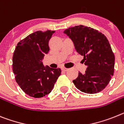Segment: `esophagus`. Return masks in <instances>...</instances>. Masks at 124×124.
I'll use <instances>...</instances> for the list:
<instances>
[{
    "mask_svg": "<svg viewBox=\"0 0 124 124\" xmlns=\"http://www.w3.org/2000/svg\"><path fill=\"white\" fill-rule=\"evenodd\" d=\"M62 70L64 71H66L68 70V68H66L63 67V68H62Z\"/></svg>",
    "mask_w": 124,
    "mask_h": 124,
    "instance_id": "esophagus-1",
    "label": "esophagus"
}]
</instances>
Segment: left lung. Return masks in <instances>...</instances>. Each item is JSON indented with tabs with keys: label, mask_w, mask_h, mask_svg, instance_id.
Masks as SVG:
<instances>
[{
	"label": "left lung",
	"mask_w": 124,
	"mask_h": 124,
	"mask_svg": "<svg viewBox=\"0 0 124 124\" xmlns=\"http://www.w3.org/2000/svg\"><path fill=\"white\" fill-rule=\"evenodd\" d=\"M64 33L70 37L87 66L84 74L78 73L73 81L75 86L86 93H99L107 86L114 75L115 56L107 38L101 32L86 26L71 27Z\"/></svg>",
	"instance_id": "obj_1"
}]
</instances>
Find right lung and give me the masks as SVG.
Listing matches in <instances>:
<instances>
[{
  "label": "right lung",
  "instance_id": "obj_1",
  "mask_svg": "<svg viewBox=\"0 0 124 124\" xmlns=\"http://www.w3.org/2000/svg\"><path fill=\"white\" fill-rule=\"evenodd\" d=\"M54 31L34 32L20 41L13 54L15 79L27 95L41 98L49 94L61 75L60 68L44 66L42 60L49 51V41Z\"/></svg>",
  "mask_w": 124,
  "mask_h": 124
}]
</instances>
